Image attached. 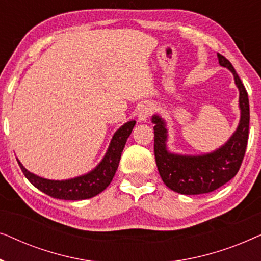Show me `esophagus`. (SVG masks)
I'll list each match as a JSON object with an SVG mask.
<instances>
[{
  "label": "esophagus",
  "mask_w": 261,
  "mask_h": 261,
  "mask_svg": "<svg viewBox=\"0 0 261 261\" xmlns=\"http://www.w3.org/2000/svg\"><path fill=\"white\" fill-rule=\"evenodd\" d=\"M152 113H153V107L151 105L141 106L140 109H139V112H138L139 121H147Z\"/></svg>",
  "instance_id": "34e87169"
}]
</instances>
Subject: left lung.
<instances>
[{"instance_id": "1", "label": "left lung", "mask_w": 261, "mask_h": 261, "mask_svg": "<svg viewBox=\"0 0 261 261\" xmlns=\"http://www.w3.org/2000/svg\"><path fill=\"white\" fill-rule=\"evenodd\" d=\"M221 66L233 73L239 89L241 116L237 130L229 140L216 151L202 155H180L167 151V129L159 115L152 116L154 123V155L159 174L167 188L181 195L212 192L235 177L244 160L248 141L249 102L245 85L229 60L217 53Z\"/></svg>"}]
</instances>
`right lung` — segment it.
I'll return each mask as SVG.
<instances>
[{
	"instance_id": "obj_1",
	"label": "right lung",
	"mask_w": 261,
	"mask_h": 261,
	"mask_svg": "<svg viewBox=\"0 0 261 261\" xmlns=\"http://www.w3.org/2000/svg\"><path fill=\"white\" fill-rule=\"evenodd\" d=\"M134 126L135 121H129V122L124 123L122 127H120L114 134L108 151L102 162L94 170L83 176L66 180L45 179V178L27 171L19 160L17 163H19L24 177L35 188L53 198L66 199V201H81V199L91 198L105 190L113 180L114 174L119 167L123 147Z\"/></svg>"
}]
</instances>
